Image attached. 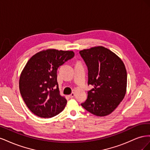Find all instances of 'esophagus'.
I'll use <instances>...</instances> for the list:
<instances>
[{
	"label": "esophagus",
	"mask_w": 150,
	"mask_h": 150,
	"mask_svg": "<svg viewBox=\"0 0 150 150\" xmlns=\"http://www.w3.org/2000/svg\"><path fill=\"white\" fill-rule=\"evenodd\" d=\"M74 96H75V93H72L71 94H70V98H74Z\"/></svg>",
	"instance_id": "34e87169"
}]
</instances>
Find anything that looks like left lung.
I'll return each instance as SVG.
<instances>
[{"instance_id":"8db88e82","label":"left lung","mask_w":150,"mask_h":150,"mask_svg":"<svg viewBox=\"0 0 150 150\" xmlns=\"http://www.w3.org/2000/svg\"><path fill=\"white\" fill-rule=\"evenodd\" d=\"M79 53L88 66V84L94 86L81 106L97 116L110 115L126 93L127 72L124 62L103 46L83 49Z\"/></svg>"}]
</instances>
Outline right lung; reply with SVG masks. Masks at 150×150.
Wrapping results in <instances>:
<instances>
[{
  "label": "right lung",
  "mask_w": 150,
  "mask_h": 150,
  "mask_svg": "<svg viewBox=\"0 0 150 150\" xmlns=\"http://www.w3.org/2000/svg\"><path fill=\"white\" fill-rule=\"evenodd\" d=\"M72 51L49 49L32 56L19 78L21 96L30 111L49 118L64 110L67 100L60 94L57 81L58 67L72 58Z\"/></svg>",
  "instance_id": "right-lung-1"
}]
</instances>
